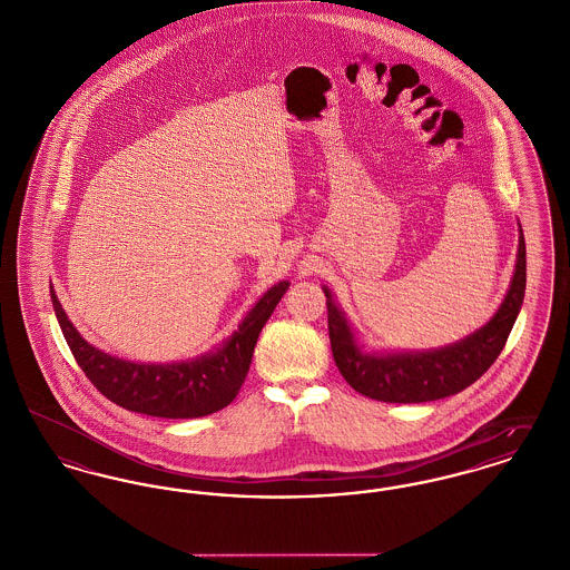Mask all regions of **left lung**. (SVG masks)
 I'll return each mask as SVG.
<instances>
[{"label": "left lung", "instance_id": "1", "mask_svg": "<svg viewBox=\"0 0 570 570\" xmlns=\"http://www.w3.org/2000/svg\"><path fill=\"white\" fill-rule=\"evenodd\" d=\"M328 314V340L335 365L346 382L365 397L389 404H421L455 395L481 379L515 325L525 295V242L519 226V249L511 288L488 325L458 344L425 353H365L356 344L344 312L323 286Z\"/></svg>", "mask_w": 570, "mask_h": 570}]
</instances>
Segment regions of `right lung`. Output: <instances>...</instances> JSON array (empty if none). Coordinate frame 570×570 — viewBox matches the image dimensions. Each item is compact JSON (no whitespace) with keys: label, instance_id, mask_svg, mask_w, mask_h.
<instances>
[{"label":"right lung","instance_id":"add662e5","mask_svg":"<svg viewBox=\"0 0 570 570\" xmlns=\"http://www.w3.org/2000/svg\"><path fill=\"white\" fill-rule=\"evenodd\" d=\"M277 282L247 312L239 328L212 353L181 363H135L94 348L66 316L51 286L61 333L91 384L117 406L163 419H198L228 406L244 384L265 323L288 291Z\"/></svg>","mask_w":570,"mask_h":570}]
</instances>
